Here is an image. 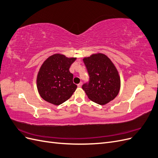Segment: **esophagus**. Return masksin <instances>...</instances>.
<instances>
[{"mask_svg": "<svg viewBox=\"0 0 158 158\" xmlns=\"http://www.w3.org/2000/svg\"><path fill=\"white\" fill-rule=\"evenodd\" d=\"M78 87H79V88H80L81 86H82V82H80V83H79L78 85Z\"/></svg>", "mask_w": 158, "mask_h": 158, "instance_id": "34e87169", "label": "esophagus"}]
</instances>
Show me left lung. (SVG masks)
Here are the masks:
<instances>
[{
    "label": "left lung",
    "instance_id": "8db88e82",
    "mask_svg": "<svg viewBox=\"0 0 158 158\" xmlns=\"http://www.w3.org/2000/svg\"><path fill=\"white\" fill-rule=\"evenodd\" d=\"M84 63L89 82L82 89L88 98L99 105H106L117 97L121 88V78L111 60L103 53H94L84 57Z\"/></svg>",
    "mask_w": 158,
    "mask_h": 158
}]
</instances>
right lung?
I'll use <instances>...</instances> for the list:
<instances>
[{"instance_id":"1","label":"right lung","mask_w":158,"mask_h":158,"mask_svg":"<svg viewBox=\"0 0 158 158\" xmlns=\"http://www.w3.org/2000/svg\"><path fill=\"white\" fill-rule=\"evenodd\" d=\"M76 57H66L60 53L49 56L40 69L37 76V88L45 101L59 106L68 100L77 85L73 83V74L69 68Z\"/></svg>"}]
</instances>
